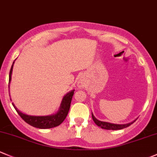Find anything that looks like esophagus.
<instances>
[{
    "mask_svg": "<svg viewBox=\"0 0 157 157\" xmlns=\"http://www.w3.org/2000/svg\"><path fill=\"white\" fill-rule=\"evenodd\" d=\"M84 84H85V83H83V81H82V80H80V82L78 83L79 87H80V88H82V87L84 86Z\"/></svg>",
    "mask_w": 157,
    "mask_h": 157,
    "instance_id": "esophagus-1",
    "label": "esophagus"
}]
</instances>
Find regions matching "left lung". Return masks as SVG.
<instances>
[{"label": "left lung", "instance_id": "obj_1", "mask_svg": "<svg viewBox=\"0 0 157 157\" xmlns=\"http://www.w3.org/2000/svg\"><path fill=\"white\" fill-rule=\"evenodd\" d=\"M92 117L93 121L95 122V124L97 125L98 126H100L101 128H104V129H108V130H119V129H123V128H126V127L129 126L130 125L132 124L135 121L134 120L133 122L130 123H127V124H113V123H108V122H103V121H100V120H97L96 118L94 117V115L92 114Z\"/></svg>", "mask_w": 157, "mask_h": 157}]
</instances>
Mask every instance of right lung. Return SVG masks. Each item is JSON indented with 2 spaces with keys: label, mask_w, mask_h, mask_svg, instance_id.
<instances>
[{
  "label": "right lung",
  "mask_w": 157,
  "mask_h": 157,
  "mask_svg": "<svg viewBox=\"0 0 157 157\" xmlns=\"http://www.w3.org/2000/svg\"><path fill=\"white\" fill-rule=\"evenodd\" d=\"M14 62H13L12 67H11L10 71V75H9V87L10 83L11 80V76H12L13 71V67ZM74 93V90L69 92L64 96L63 99L61 103L60 108H59V111L53 115H50V116H31V115L25 114L19 111L14 104H13V107L16 109V112L19 113V116L22 117V119L25 122L28 123V124L31 125V126L35 127V128H53V127L58 126L65 120V119L67 117V113H68L69 109H70L71 102L72 97H73Z\"/></svg>",
  "instance_id": "add662e5"
}]
</instances>
